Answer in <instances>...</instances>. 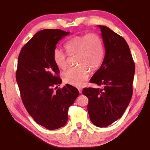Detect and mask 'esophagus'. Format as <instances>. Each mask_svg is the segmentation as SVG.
I'll list each match as a JSON object with an SVG mask.
<instances>
[{
	"label": "esophagus",
	"instance_id": "obj_1",
	"mask_svg": "<svg viewBox=\"0 0 150 150\" xmlns=\"http://www.w3.org/2000/svg\"><path fill=\"white\" fill-rule=\"evenodd\" d=\"M78 90L79 91L80 93H81V92H82V88H78Z\"/></svg>",
	"mask_w": 150,
	"mask_h": 150
}]
</instances>
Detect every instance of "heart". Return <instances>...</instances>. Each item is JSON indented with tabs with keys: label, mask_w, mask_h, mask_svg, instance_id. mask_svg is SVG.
<instances>
[{
	"label": "heart",
	"mask_w": 150,
	"mask_h": 150,
	"mask_svg": "<svg viewBox=\"0 0 150 150\" xmlns=\"http://www.w3.org/2000/svg\"><path fill=\"white\" fill-rule=\"evenodd\" d=\"M65 48L69 55L77 54L76 63L79 65L63 73V81L67 84L81 87L89 77V67L95 69L103 62L105 50L102 39L95 33L76 35L65 43ZM53 58L60 69L67 67V57L62 51L55 49Z\"/></svg>",
	"instance_id": "heart-1"
}]
</instances>
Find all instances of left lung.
<instances>
[{"mask_svg":"<svg viewBox=\"0 0 150 150\" xmlns=\"http://www.w3.org/2000/svg\"><path fill=\"white\" fill-rule=\"evenodd\" d=\"M101 31L105 55L100 67L91 83L102 88H84L87 96V110L92 123L106 127L120 118L132 96L135 65L126 40L109 28L98 26Z\"/></svg>","mask_w":150,"mask_h":150,"instance_id":"8db88e82","label":"left lung"}]
</instances>
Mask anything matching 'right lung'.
I'll list each match as a JSON object with an SVG mask.
<instances>
[{
  "label": "right lung",
  "instance_id": "right-lung-1",
  "mask_svg": "<svg viewBox=\"0 0 150 150\" xmlns=\"http://www.w3.org/2000/svg\"><path fill=\"white\" fill-rule=\"evenodd\" d=\"M70 32L45 29L37 32L22 48L16 73L25 108L35 122L48 130L65 125L68 109L79 96V91L62 83L59 68L53 58L56 44Z\"/></svg>",
  "mask_w": 150,
  "mask_h": 150
}]
</instances>
